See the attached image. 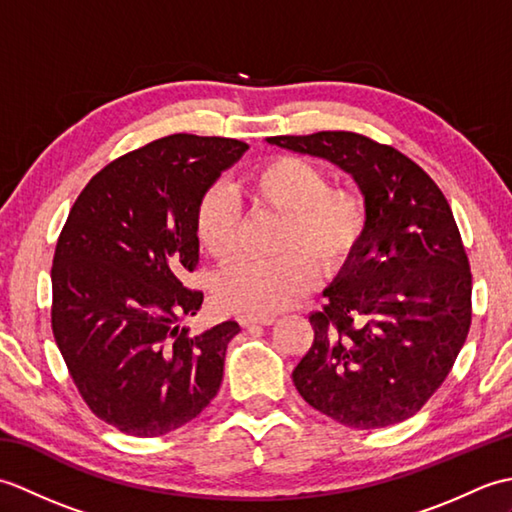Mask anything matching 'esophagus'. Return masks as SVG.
Wrapping results in <instances>:
<instances>
[{
  "label": "esophagus",
  "instance_id": "1",
  "mask_svg": "<svg viewBox=\"0 0 512 512\" xmlns=\"http://www.w3.org/2000/svg\"><path fill=\"white\" fill-rule=\"evenodd\" d=\"M237 321L242 328H250V325H270L275 321V317H253V314H239Z\"/></svg>",
  "mask_w": 512,
  "mask_h": 512
}]
</instances>
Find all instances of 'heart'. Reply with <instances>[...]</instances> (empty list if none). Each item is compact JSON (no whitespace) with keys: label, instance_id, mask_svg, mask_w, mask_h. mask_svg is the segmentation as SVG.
I'll use <instances>...</instances> for the list:
<instances>
[{"label":"heart","instance_id":"heart-1","mask_svg":"<svg viewBox=\"0 0 512 512\" xmlns=\"http://www.w3.org/2000/svg\"><path fill=\"white\" fill-rule=\"evenodd\" d=\"M255 202L286 215L275 262L244 259L215 279L222 308L270 317L299 301L325 273L347 262L361 246L369 224L365 198L354 189L330 187V178L314 162L299 156L270 158L246 178ZM239 204L222 187L202 195L195 209V233L211 257L228 262L239 250Z\"/></svg>","mask_w":512,"mask_h":512}]
</instances>
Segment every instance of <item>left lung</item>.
Here are the masks:
<instances>
[{"label":"left lung","mask_w":512,"mask_h":512,"mask_svg":"<svg viewBox=\"0 0 512 512\" xmlns=\"http://www.w3.org/2000/svg\"><path fill=\"white\" fill-rule=\"evenodd\" d=\"M334 162L369 209L361 246L310 314L314 341L292 372L310 407L352 429L411 418L449 376L471 328V268L451 206L416 162L354 132L273 136Z\"/></svg>","instance_id":"left-lung-1"}]
</instances>
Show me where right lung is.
Here are the masks:
<instances>
[{
    "label": "right lung",
    "instance_id": "add662e5",
    "mask_svg": "<svg viewBox=\"0 0 512 512\" xmlns=\"http://www.w3.org/2000/svg\"><path fill=\"white\" fill-rule=\"evenodd\" d=\"M235 138L173 134L110 162L76 198L52 259V332L96 418L136 438L180 429L215 398L235 321L191 334L204 295L195 209L244 156Z\"/></svg>",
    "mask_w": 512,
    "mask_h": 512
}]
</instances>
